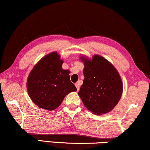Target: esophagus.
Masks as SVG:
<instances>
[{"label":"esophagus","instance_id":"obj_1","mask_svg":"<svg viewBox=\"0 0 150 150\" xmlns=\"http://www.w3.org/2000/svg\"><path fill=\"white\" fill-rule=\"evenodd\" d=\"M75 86H76L77 90L79 91V82L78 83H76V84H75Z\"/></svg>","mask_w":150,"mask_h":150}]
</instances>
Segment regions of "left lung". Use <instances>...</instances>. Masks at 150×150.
<instances>
[{"label": "left lung", "mask_w": 150, "mask_h": 150, "mask_svg": "<svg viewBox=\"0 0 150 150\" xmlns=\"http://www.w3.org/2000/svg\"><path fill=\"white\" fill-rule=\"evenodd\" d=\"M84 79L78 92L83 104L93 113L102 115L112 111L122 94V81L116 69L105 57L81 55Z\"/></svg>", "instance_id": "1"}]
</instances>
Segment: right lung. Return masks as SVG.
I'll return each mask as SVG.
<instances>
[{"mask_svg": "<svg viewBox=\"0 0 150 150\" xmlns=\"http://www.w3.org/2000/svg\"><path fill=\"white\" fill-rule=\"evenodd\" d=\"M63 63L59 54L52 52L41 58L30 71L28 93L39 108L52 111L61 105L66 95L77 91L70 80L69 70L62 69Z\"/></svg>", "mask_w": 150, "mask_h": 150, "instance_id": "add662e5", "label": "right lung"}]
</instances>
